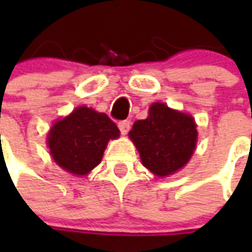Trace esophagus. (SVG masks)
Masks as SVG:
<instances>
[{
	"mask_svg": "<svg viewBox=\"0 0 252 252\" xmlns=\"http://www.w3.org/2000/svg\"><path fill=\"white\" fill-rule=\"evenodd\" d=\"M119 129L122 132V134H126L130 129V122L129 120H123L119 123Z\"/></svg>",
	"mask_w": 252,
	"mask_h": 252,
	"instance_id": "1",
	"label": "esophagus"
}]
</instances>
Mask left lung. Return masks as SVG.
Instances as JSON below:
<instances>
[{
  "mask_svg": "<svg viewBox=\"0 0 252 252\" xmlns=\"http://www.w3.org/2000/svg\"><path fill=\"white\" fill-rule=\"evenodd\" d=\"M142 165L158 176L183 167L193 154L197 140L195 120L187 114L154 103L149 116L137 120L129 132Z\"/></svg>",
  "mask_w": 252,
  "mask_h": 252,
  "instance_id": "8db88e82",
  "label": "left lung"
}]
</instances>
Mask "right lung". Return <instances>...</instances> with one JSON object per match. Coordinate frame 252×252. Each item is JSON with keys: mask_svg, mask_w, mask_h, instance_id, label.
Wrapping results in <instances>:
<instances>
[{"mask_svg": "<svg viewBox=\"0 0 252 252\" xmlns=\"http://www.w3.org/2000/svg\"><path fill=\"white\" fill-rule=\"evenodd\" d=\"M119 133L118 126L106 114L78 107L53 124L48 146L57 165L85 175L100 163L108 140L119 137Z\"/></svg>", "mask_w": 252, "mask_h": 252, "instance_id": "1", "label": "right lung"}]
</instances>
